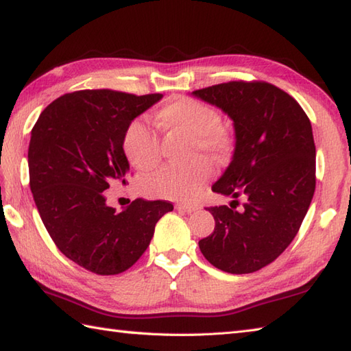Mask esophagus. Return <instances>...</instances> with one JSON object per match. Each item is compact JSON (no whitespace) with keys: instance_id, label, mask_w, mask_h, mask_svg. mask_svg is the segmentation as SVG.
I'll return each mask as SVG.
<instances>
[{"instance_id":"esophagus-1","label":"esophagus","mask_w":351,"mask_h":351,"mask_svg":"<svg viewBox=\"0 0 351 351\" xmlns=\"http://www.w3.org/2000/svg\"><path fill=\"white\" fill-rule=\"evenodd\" d=\"M175 208L178 211H182V213H193L197 210V206H193V205H185V204H176Z\"/></svg>"}]
</instances>
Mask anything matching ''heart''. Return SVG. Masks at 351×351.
Segmentation results:
<instances>
[{
    "instance_id": "obj_1",
    "label": "heart",
    "mask_w": 351,
    "mask_h": 351,
    "mask_svg": "<svg viewBox=\"0 0 351 351\" xmlns=\"http://www.w3.org/2000/svg\"><path fill=\"white\" fill-rule=\"evenodd\" d=\"M155 122L162 130L181 131L193 137L191 151L204 154L214 161H226L235 151V138L221 126L219 111L208 104L178 98L155 113ZM126 158L138 170H151L160 161L156 134L141 121H134L123 137ZM213 175L205 158H196L184 166H166L145 181L146 195L152 197L191 202Z\"/></svg>"
}]
</instances>
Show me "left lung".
<instances>
[{
    "instance_id": "obj_1",
    "label": "left lung",
    "mask_w": 351,
    "mask_h": 351,
    "mask_svg": "<svg viewBox=\"0 0 351 351\" xmlns=\"http://www.w3.org/2000/svg\"><path fill=\"white\" fill-rule=\"evenodd\" d=\"M234 122L235 151L213 191L214 232L199 249L219 270L245 274L268 265L294 240L315 191V143L309 117L293 96L264 81H229L191 92ZM246 199L237 212V197Z\"/></svg>"
}]
</instances>
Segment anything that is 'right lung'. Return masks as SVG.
Wrapping results in <instances>:
<instances>
[{
    "label": "right lung",
    "instance_id": "obj_1",
    "mask_svg": "<svg viewBox=\"0 0 351 351\" xmlns=\"http://www.w3.org/2000/svg\"><path fill=\"white\" fill-rule=\"evenodd\" d=\"M161 98L107 88L66 93L33 126L28 170L37 211L58 250L88 271L128 270L147 249L156 221L173 210L166 200L136 199L117 213L106 196L111 185L126 184V130Z\"/></svg>",
    "mask_w": 351,
    "mask_h": 351
}]
</instances>
